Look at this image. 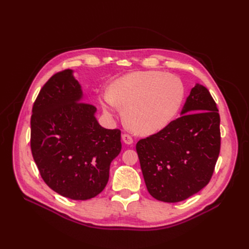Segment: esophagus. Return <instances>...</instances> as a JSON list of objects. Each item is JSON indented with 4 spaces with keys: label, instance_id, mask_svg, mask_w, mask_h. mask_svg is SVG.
Here are the masks:
<instances>
[{
    "label": "esophagus",
    "instance_id": "34e87169",
    "mask_svg": "<svg viewBox=\"0 0 249 249\" xmlns=\"http://www.w3.org/2000/svg\"><path fill=\"white\" fill-rule=\"evenodd\" d=\"M122 139H123L124 143H126V144H132L133 143V138L131 137V135H129L127 133L122 134Z\"/></svg>",
    "mask_w": 249,
    "mask_h": 249
}]
</instances>
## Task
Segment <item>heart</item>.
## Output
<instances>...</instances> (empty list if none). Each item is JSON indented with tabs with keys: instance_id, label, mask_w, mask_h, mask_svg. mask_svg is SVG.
<instances>
[{
	"instance_id": "b5f03b06",
	"label": "heart",
	"mask_w": 249,
	"mask_h": 249,
	"mask_svg": "<svg viewBox=\"0 0 249 249\" xmlns=\"http://www.w3.org/2000/svg\"><path fill=\"white\" fill-rule=\"evenodd\" d=\"M184 86L175 75L161 71H136L113 83L100 95L103 111L122 109V119L131 131L151 134L162 129L178 111Z\"/></svg>"
}]
</instances>
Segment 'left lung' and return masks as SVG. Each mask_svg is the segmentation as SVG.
<instances>
[{"label":"left lung","instance_id":"left-lung-1","mask_svg":"<svg viewBox=\"0 0 249 249\" xmlns=\"http://www.w3.org/2000/svg\"><path fill=\"white\" fill-rule=\"evenodd\" d=\"M220 116L210 91L196 84L181 116L136 144L147 191L156 200L177 203L210 181L220 153Z\"/></svg>","mask_w":249,"mask_h":249}]
</instances>
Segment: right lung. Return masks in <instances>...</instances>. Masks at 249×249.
<instances>
[{
	"mask_svg": "<svg viewBox=\"0 0 249 249\" xmlns=\"http://www.w3.org/2000/svg\"><path fill=\"white\" fill-rule=\"evenodd\" d=\"M71 70L52 75L33 104L30 146L45 184L71 200L96 197L109 180L121 151V131L103 128L97 108L82 102Z\"/></svg>",
	"mask_w": 249,
	"mask_h": 249,
	"instance_id": "add662e5",
	"label": "right lung"
}]
</instances>
